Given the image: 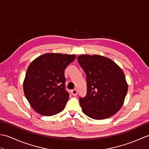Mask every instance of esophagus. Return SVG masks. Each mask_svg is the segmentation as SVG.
<instances>
[{"instance_id":"34e87169","label":"esophagus","mask_w":149,"mask_h":149,"mask_svg":"<svg viewBox=\"0 0 149 149\" xmlns=\"http://www.w3.org/2000/svg\"><path fill=\"white\" fill-rule=\"evenodd\" d=\"M71 93H72V95H74V96L77 95V90L76 89L72 90L71 91Z\"/></svg>"}]
</instances>
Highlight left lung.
Masks as SVG:
<instances>
[{"label":"left lung","mask_w":149,"mask_h":149,"mask_svg":"<svg viewBox=\"0 0 149 149\" xmlns=\"http://www.w3.org/2000/svg\"><path fill=\"white\" fill-rule=\"evenodd\" d=\"M77 59L86 75V95L79 97L83 113L95 120L115 115L122 107L127 92L122 69L102 56L81 55Z\"/></svg>","instance_id":"obj_1"}]
</instances>
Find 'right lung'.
Returning a JSON list of instances; mask_svg holds the SVG:
<instances>
[{
  "mask_svg": "<svg viewBox=\"0 0 149 149\" xmlns=\"http://www.w3.org/2000/svg\"><path fill=\"white\" fill-rule=\"evenodd\" d=\"M75 55L46 54L31 63L24 82V91L31 107L44 116L64 109L69 98L66 90L65 70Z\"/></svg>",
  "mask_w": 149,
  "mask_h": 149,
  "instance_id": "obj_1",
  "label": "right lung"
}]
</instances>
